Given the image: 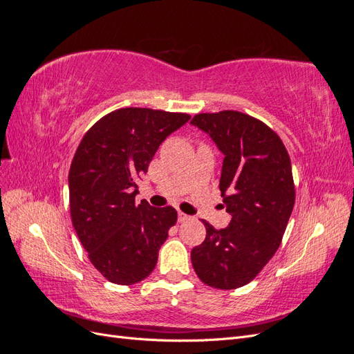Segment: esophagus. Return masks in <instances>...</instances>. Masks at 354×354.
Listing matches in <instances>:
<instances>
[{"label": "esophagus", "mask_w": 354, "mask_h": 354, "mask_svg": "<svg viewBox=\"0 0 354 354\" xmlns=\"http://www.w3.org/2000/svg\"><path fill=\"white\" fill-rule=\"evenodd\" d=\"M187 220H190V216H187V214L180 211V212H178V221L183 223V221H187Z\"/></svg>", "instance_id": "obj_1"}]
</instances>
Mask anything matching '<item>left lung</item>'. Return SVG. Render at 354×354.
<instances>
[{"label": "left lung", "mask_w": 354, "mask_h": 354, "mask_svg": "<svg viewBox=\"0 0 354 354\" xmlns=\"http://www.w3.org/2000/svg\"><path fill=\"white\" fill-rule=\"evenodd\" d=\"M224 153L220 190L232 221L192 250L199 279L217 289L250 283L282 242L295 203L291 159L269 125L238 111L196 113L192 118Z\"/></svg>", "instance_id": "left-lung-1"}]
</instances>
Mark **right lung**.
Returning a JSON list of instances; mask_svg holds the SVG:
<instances>
[{"label":"right lung","mask_w":354,"mask_h":354,"mask_svg":"<svg viewBox=\"0 0 354 354\" xmlns=\"http://www.w3.org/2000/svg\"><path fill=\"white\" fill-rule=\"evenodd\" d=\"M190 115L151 108L116 109L84 134L69 169L73 229L104 279L133 285L152 273L177 221L173 207L136 203L137 178L165 138Z\"/></svg>","instance_id":"obj_1"}]
</instances>
